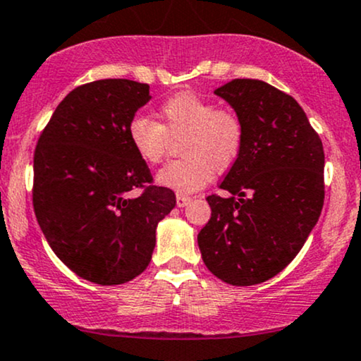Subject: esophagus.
<instances>
[{
    "instance_id": "1",
    "label": "esophagus",
    "mask_w": 361,
    "mask_h": 361,
    "mask_svg": "<svg viewBox=\"0 0 361 361\" xmlns=\"http://www.w3.org/2000/svg\"><path fill=\"white\" fill-rule=\"evenodd\" d=\"M191 202V198L190 196H186V195H181V193H178L176 195V204L180 208H183V207H186V204H188Z\"/></svg>"
}]
</instances>
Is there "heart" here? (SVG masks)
Returning a JSON list of instances; mask_svg holds the SVG:
<instances>
[{
  "label": "heart",
  "mask_w": 361,
  "mask_h": 361,
  "mask_svg": "<svg viewBox=\"0 0 361 361\" xmlns=\"http://www.w3.org/2000/svg\"><path fill=\"white\" fill-rule=\"evenodd\" d=\"M159 123L136 115L128 123V140L141 161L158 165L180 140V153L158 171L157 181L178 193H193L212 180L214 171L230 170L245 148L246 128L238 111L216 106L193 91L171 94L158 108Z\"/></svg>",
  "instance_id": "heart-1"
}]
</instances>
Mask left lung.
<instances>
[{
	"instance_id": "obj_1",
	"label": "left lung",
	"mask_w": 361,
	"mask_h": 361,
	"mask_svg": "<svg viewBox=\"0 0 361 361\" xmlns=\"http://www.w3.org/2000/svg\"><path fill=\"white\" fill-rule=\"evenodd\" d=\"M214 93L245 121L243 153L209 195L198 233L204 264L235 286L278 275L303 248L325 200V153L303 108L259 80L236 78Z\"/></svg>"
}]
</instances>
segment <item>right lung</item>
I'll return each mask as SVG.
<instances>
[{"mask_svg":"<svg viewBox=\"0 0 361 361\" xmlns=\"http://www.w3.org/2000/svg\"><path fill=\"white\" fill-rule=\"evenodd\" d=\"M149 98V86L131 80L81 85L58 104L35 149L41 231L71 271L97 285H121L147 270L158 221L176 204L128 140V123ZM136 188L142 193L131 199Z\"/></svg>","mask_w":361,"mask_h":361,"instance_id":"1","label":"right lung"}]
</instances>
